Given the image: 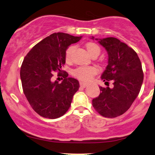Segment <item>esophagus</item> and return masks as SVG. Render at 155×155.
<instances>
[{
  "mask_svg": "<svg viewBox=\"0 0 155 155\" xmlns=\"http://www.w3.org/2000/svg\"><path fill=\"white\" fill-rule=\"evenodd\" d=\"M79 84H80V86H81V87H83V88H85L86 87H87V85H88V84L82 82V81H80Z\"/></svg>",
  "mask_w": 155,
  "mask_h": 155,
  "instance_id": "1",
  "label": "esophagus"
}]
</instances>
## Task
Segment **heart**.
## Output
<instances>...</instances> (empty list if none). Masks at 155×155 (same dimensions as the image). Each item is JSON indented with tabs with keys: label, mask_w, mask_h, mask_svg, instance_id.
Listing matches in <instances>:
<instances>
[{
	"label": "heart",
	"mask_w": 155,
	"mask_h": 155,
	"mask_svg": "<svg viewBox=\"0 0 155 155\" xmlns=\"http://www.w3.org/2000/svg\"><path fill=\"white\" fill-rule=\"evenodd\" d=\"M86 48L87 50L92 56L95 54H99V53H100V47L93 42L87 43ZM74 49H75L74 46H70L67 48L65 54L66 61H71ZM97 73V68L95 66H79L73 71V75L77 79L81 80V81H88L91 80Z\"/></svg>",
	"instance_id": "heart-1"
}]
</instances>
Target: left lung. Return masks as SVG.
<instances>
[{
	"instance_id": "1",
	"label": "left lung",
	"mask_w": 155,
	"mask_h": 155,
	"mask_svg": "<svg viewBox=\"0 0 155 155\" xmlns=\"http://www.w3.org/2000/svg\"><path fill=\"white\" fill-rule=\"evenodd\" d=\"M98 42L108 54L101 79L105 84L112 81L114 87H99L101 93L92 100V106L101 116L114 118L127 111L139 93L143 80L142 65L136 51L119 39L109 37Z\"/></svg>"
}]
</instances>
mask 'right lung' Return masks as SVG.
I'll return each instance as SVG.
<instances>
[{
    "label": "right lung",
    "instance_id": "obj_1",
    "mask_svg": "<svg viewBox=\"0 0 155 155\" xmlns=\"http://www.w3.org/2000/svg\"><path fill=\"white\" fill-rule=\"evenodd\" d=\"M81 37L54 33L35 45L24 58L20 68L23 92L34 111L44 118L57 119L66 113L79 88L78 80L62 71L65 51ZM53 72L64 78L52 81Z\"/></svg>",
    "mask_w": 155,
    "mask_h": 155
}]
</instances>
